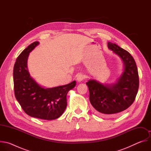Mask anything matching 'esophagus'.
Listing matches in <instances>:
<instances>
[{"label": "esophagus", "instance_id": "34e87169", "mask_svg": "<svg viewBox=\"0 0 151 151\" xmlns=\"http://www.w3.org/2000/svg\"><path fill=\"white\" fill-rule=\"evenodd\" d=\"M84 78H85V76H84L83 75H82V74H79V75H78L76 76V81H77L78 82H82V81L84 79Z\"/></svg>", "mask_w": 151, "mask_h": 151}]
</instances>
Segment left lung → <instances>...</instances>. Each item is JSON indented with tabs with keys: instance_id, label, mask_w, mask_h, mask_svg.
<instances>
[{
	"instance_id": "obj_1",
	"label": "left lung",
	"mask_w": 151,
	"mask_h": 151,
	"mask_svg": "<svg viewBox=\"0 0 151 151\" xmlns=\"http://www.w3.org/2000/svg\"><path fill=\"white\" fill-rule=\"evenodd\" d=\"M107 47L123 62V71L116 81L102 83L90 79L86 84L90 93V101L98 115L103 117L117 116L134 102L139 89V74L132 55L115 44L107 42Z\"/></svg>"
}]
</instances>
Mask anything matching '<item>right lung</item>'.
<instances>
[{
  "mask_svg": "<svg viewBox=\"0 0 151 151\" xmlns=\"http://www.w3.org/2000/svg\"><path fill=\"white\" fill-rule=\"evenodd\" d=\"M39 44L35 42L17 57L14 64L13 78L16 99L29 116L44 120L59 118L67 106L66 96L76 85V81L52 88L39 85L30 76L27 68L29 53Z\"/></svg>",
  "mask_w": 151,
  "mask_h": 151,
  "instance_id": "1",
  "label": "right lung"
}]
</instances>
